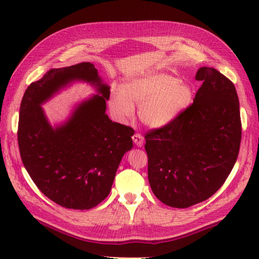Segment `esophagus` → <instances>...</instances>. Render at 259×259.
Returning <instances> with one entry per match:
<instances>
[{"mask_svg":"<svg viewBox=\"0 0 259 259\" xmlns=\"http://www.w3.org/2000/svg\"><path fill=\"white\" fill-rule=\"evenodd\" d=\"M132 140H134V142H135V144H136L137 147L141 148L143 146L144 139H143V137L141 135H139V134L134 135V136H132Z\"/></svg>","mask_w":259,"mask_h":259,"instance_id":"esophagus-1","label":"esophagus"}]
</instances>
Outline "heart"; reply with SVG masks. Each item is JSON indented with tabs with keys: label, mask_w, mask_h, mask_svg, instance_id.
<instances>
[{
	"label": "heart",
	"mask_w": 259,
	"mask_h": 259,
	"mask_svg": "<svg viewBox=\"0 0 259 259\" xmlns=\"http://www.w3.org/2000/svg\"><path fill=\"white\" fill-rule=\"evenodd\" d=\"M194 93L190 85L169 74H146L127 81L122 87H113L109 108L118 121L134 117L139 106L141 121L150 128H162L171 123L188 109Z\"/></svg>",
	"instance_id": "obj_1"
}]
</instances>
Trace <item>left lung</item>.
Wrapping results in <instances>:
<instances>
[{"label":"left lung","mask_w":259,"mask_h":259,"mask_svg":"<svg viewBox=\"0 0 259 259\" xmlns=\"http://www.w3.org/2000/svg\"><path fill=\"white\" fill-rule=\"evenodd\" d=\"M202 81L188 109L165 127L146 135L148 178L165 205L190 207L221 188L237 160L242 123L234 83L212 67H201Z\"/></svg>","instance_id":"1"}]
</instances>
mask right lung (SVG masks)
Here are the masks:
<instances>
[{
    "mask_svg": "<svg viewBox=\"0 0 259 259\" xmlns=\"http://www.w3.org/2000/svg\"><path fill=\"white\" fill-rule=\"evenodd\" d=\"M77 81L98 94L53 126L41 106ZM109 89L94 64L80 63L50 69L23 96L17 131L23 164L41 193L63 207L82 211L104 201L123 154L134 147L135 131L106 115Z\"/></svg>",
    "mask_w": 259,
    "mask_h": 259,
    "instance_id": "right-lung-1",
    "label": "right lung"
}]
</instances>
